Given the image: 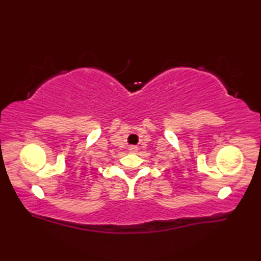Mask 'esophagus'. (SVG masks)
Here are the masks:
<instances>
[{
  "label": "esophagus",
  "instance_id": "obj_1",
  "mask_svg": "<svg viewBox=\"0 0 261 261\" xmlns=\"http://www.w3.org/2000/svg\"><path fill=\"white\" fill-rule=\"evenodd\" d=\"M138 150H139V148H138L137 146H130L129 147V151L131 153H136V152H138Z\"/></svg>",
  "mask_w": 261,
  "mask_h": 261
}]
</instances>
